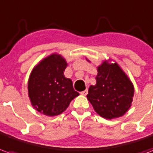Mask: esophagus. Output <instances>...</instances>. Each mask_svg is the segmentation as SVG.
I'll list each match as a JSON object with an SVG mask.
<instances>
[{
	"mask_svg": "<svg viewBox=\"0 0 153 153\" xmlns=\"http://www.w3.org/2000/svg\"><path fill=\"white\" fill-rule=\"evenodd\" d=\"M81 94L82 95H83V96H86L87 94H88V89H85L84 91H83V92H81Z\"/></svg>",
	"mask_w": 153,
	"mask_h": 153,
	"instance_id": "1",
	"label": "esophagus"
}]
</instances>
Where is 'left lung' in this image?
Segmentation results:
<instances>
[{
  "label": "left lung",
  "mask_w": 153,
  "mask_h": 153,
  "mask_svg": "<svg viewBox=\"0 0 153 153\" xmlns=\"http://www.w3.org/2000/svg\"><path fill=\"white\" fill-rule=\"evenodd\" d=\"M96 82L87 95L95 111L109 120L125 115L131 106L134 88L118 64L105 60L97 67Z\"/></svg>",
  "instance_id": "left-lung-1"
}]
</instances>
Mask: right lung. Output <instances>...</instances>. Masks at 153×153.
I'll return each mask as SVG.
<instances>
[{"label":"right lung","instance_id":"obj_1","mask_svg":"<svg viewBox=\"0 0 153 153\" xmlns=\"http://www.w3.org/2000/svg\"><path fill=\"white\" fill-rule=\"evenodd\" d=\"M67 62L59 54H51L33 68L28 79V97L38 112L55 116L65 111L79 93L64 75Z\"/></svg>","mask_w":153,"mask_h":153}]
</instances>
